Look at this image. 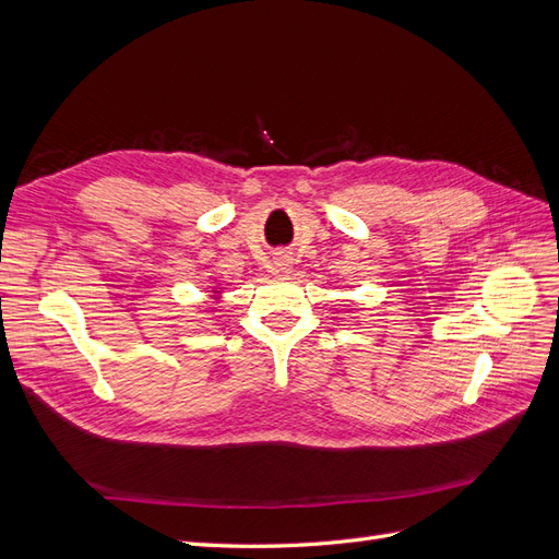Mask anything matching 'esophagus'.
Masks as SVG:
<instances>
[{"label": "esophagus", "mask_w": 559, "mask_h": 559, "mask_svg": "<svg viewBox=\"0 0 559 559\" xmlns=\"http://www.w3.org/2000/svg\"><path fill=\"white\" fill-rule=\"evenodd\" d=\"M273 270L277 275H289L292 273V257L289 253H277L273 259Z\"/></svg>", "instance_id": "obj_1"}]
</instances>
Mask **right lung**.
<instances>
[{
    "mask_svg": "<svg viewBox=\"0 0 559 559\" xmlns=\"http://www.w3.org/2000/svg\"><path fill=\"white\" fill-rule=\"evenodd\" d=\"M212 294H214V296H212L214 300H218V298H222V289H218V286H216V289H214Z\"/></svg>",
    "mask_w": 559,
    "mask_h": 559,
    "instance_id": "obj_1",
    "label": "right lung"
}]
</instances>
